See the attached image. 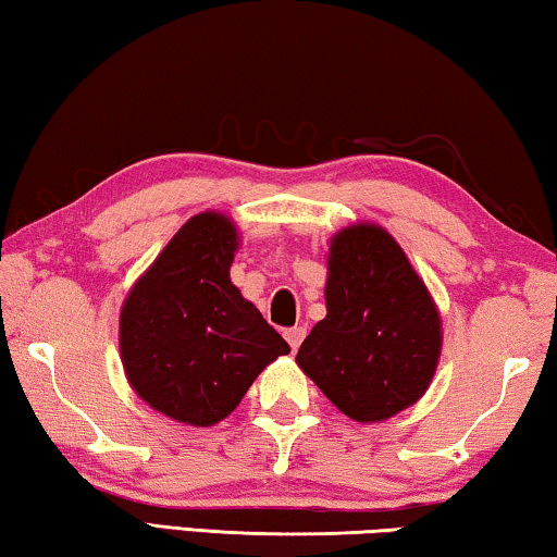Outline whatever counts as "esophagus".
<instances>
[{
	"label": "esophagus",
	"instance_id": "esophagus-1",
	"mask_svg": "<svg viewBox=\"0 0 557 557\" xmlns=\"http://www.w3.org/2000/svg\"><path fill=\"white\" fill-rule=\"evenodd\" d=\"M284 336H286V341H288L290 350H298V346H301V341L306 338V329H304V326H294V329L284 331Z\"/></svg>",
	"mask_w": 557,
	"mask_h": 557
}]
</instances>
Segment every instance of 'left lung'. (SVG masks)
<instances>
[{"instance_id":"obj_1","label":"left lung","mask_w":557,"mask_h":557,"mask_svg":"<svg viewBox=\"0 0 557 557\" xmlns=\"http://www.w3.org/2000/svg\"><path fill=\"white\" fill-rule=\"evenodd\" d=\"M441 315L386 228L354 224L329 246L326 319L296 363L341 413L375 423L413 406L441 358Z\"/></svg>"}]
</instances>
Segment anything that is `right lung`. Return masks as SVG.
Instances as JSON below:
<instances>
[{
  "label": "right lung",
  "instance_id": "right-lung-1",
  "mask_svg": "<svg viewBox=\"0 0 557 557\" xmlns=\"http://www.w3.org/2000/svg\"><path fill=\"white\" fill-rule=\"evenodd\" d=\"M236 249L234 221L196 213L132 286L119 315L129 386L178 423L224 421L256 375L290 350L231 284Z\"/></svg>",
  "mask_w": 557,
  "mask_h": 557
}]
</instances>
